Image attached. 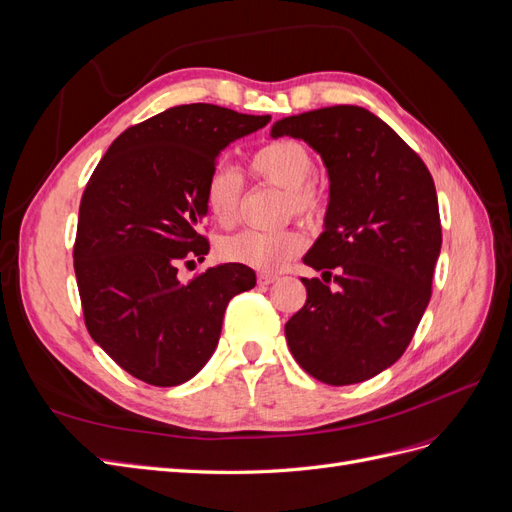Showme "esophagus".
Returning <instances> with one entry per match:
<instances>
[{"label":"esophagus","mask_w":512,"mask_h":512,"mask_svg":"<svg viewBox=\"0 0 512 512\" xmlns=\"http://www.w3.org/2000/svg\"><path fill=\"white\" fill-rule=\"evenodd\" d=\"M275 280H277L275 273H260V275H258V284H260V286H269V284H273Z\"/></svg>","instance_id":"1"}]
</instances>
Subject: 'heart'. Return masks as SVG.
<instances>
[{"label": "heart", "mask_w": 512, "mask_h": 512, "mask_svg": "<svg viewBox=\"0 0 512 512\" xmlns=\"http://www.w3.org/2000/svg\"><path fill=\"white\" fill-rule=\"evenodd\" d=\"M254 173L267 183L284 188V213L314 218L322 205L320 188L312 181L314 160L297 141H275L260 147L252 156ZM205 205L211 218L224 228L239 220V205L243 194V177L228 162H218L205 179ZM305 245L303 232L297 228L280 230H243L222 241L220 254L230 262H239L260 271H275Z\"/></svg>", "instance_id": "heart-1"}]
</instances>
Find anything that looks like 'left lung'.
Here are the masks:
<instances>
[{"mask_svg":"<svg viewBox=\"0 0 512 512\" xmlns=\"http://www.w3.org/2000/svg\"><path fill=\"white\" fill-rule=\"evenodd\" d=\"M305 141L329 175L324 232L303 256L331 277H301L305 305L286 322L290 352L309 376L344 386L378 376L412 342L431 299L442 247L436 185L401 136L367 108L339 104L273 123Z\"/></svg>","mask_w":512,"mask_h":512,"instance_id":"1","label":"left lung"}]
</instances>
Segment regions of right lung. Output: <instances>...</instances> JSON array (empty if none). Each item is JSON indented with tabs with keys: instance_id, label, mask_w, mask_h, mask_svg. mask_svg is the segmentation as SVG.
Returning <instances> with one entry per match:
<instances>
[{
	"instance_id": "1",
	"label": "right lung",
	"mask_w": 512,
	"mask_h": 512,
	"mask_svg": "<svg viewBox=\"0 0 512 512\" xmlns=\"http://www.w3.org/2000/svg\"><path fill=\"white\" fill-rule=\"evenodd\" d=\"M215 104H181L128 128L91 175L79 209L74 273L91 339L134 378L177 386L218 348L235 294L256 286L237 262L183 284L181 262L209 243L205 179L237 138L269 123Z\"/></svg>"
}]
</instances>
